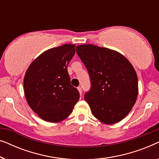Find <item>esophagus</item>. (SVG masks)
Listing matches in <instances>:
<instances>
[{
    "mask_svg": "<svg viewBox=\"0 0 159 159\" xmlns=\"http://www.w3.org/2000/svg\"><path fill=\"white\" fill-rule=\"evenodd\" d=\"M77 90H78V91H79V93H80V95H81V96H82V88H80V87H78V88H77Z\"/></svg>",
    "mask_w": 159,
    "mask_h": 159,
    "instance_id": "obj_1",
    "label": "esophagus"
}]
</instances>
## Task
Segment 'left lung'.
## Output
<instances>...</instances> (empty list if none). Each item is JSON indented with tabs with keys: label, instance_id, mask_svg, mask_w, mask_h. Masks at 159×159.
<instances>
[{
	"label": "left lung",
	"instance_id": "1",
	"mask_svg": "<svg viewBox=\"0 0 159 159\" xmlns=\"http://www.w3.org/2000/svg\"><path fill=\"white\" fill-rule=\"evenodd\" d=\"M76 51L90 75L91 88L84 98L93 116L106 125L122 120L138 95L131 63L119 52L95 45H77Z\"/></svg>",
	"mask_w": 159,
	"mask_h": 159
}]
</instances>
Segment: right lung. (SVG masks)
<instances>
[{
  "instance_id": "1",
  "label": "right lung",
  "mask_w": 159,
  "mask_h": 159,
  "mask_svg": "<svg viewBox=\"0 0 159 159\" xmlns=\"http://www.w3.org/2000/svg\"><path fill=\"white\" fill-rule=\"evenodd\" d=\"M75 53V45L53 48L37 57L26 71V100L44 121L55 123L66 119L79 101L80 93L71 84L67 71Z\"/></svg>"
}]
</instances>
